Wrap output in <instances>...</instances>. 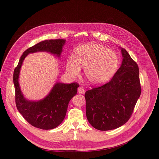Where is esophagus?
Segmentation results:
<instances>
[{"label":"esophagus","instance_id":"esophagus-1","mask_svg":"<svg viewBox=\"0 0 159 159\" xmlns=\"http://www.w3.org/2000/svg\"><path fill=\"white\" fill-rule=\"evenodd\" d=\"M84 88H83L82 87H79V88H78V92H79V93H80V94H82V93H84Z\"/></svg>","mask_w":159,"mask_h":159}]
</instances>
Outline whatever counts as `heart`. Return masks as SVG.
I'll list each match as a JSON object with an SVG mask.
<instances>
[{"label": "heart", "mask_w": 159, "mask_h": 159, "mask_svg": "<svg viewBox=\"0 0 159 159\" xmlns=\"http://www.w3.org/2000/svg\"><path fill=\"white\" fill-rule=\"evenodd\" d=\"M119 65L117 55L112 50L96 43H88L79 47L75 57H70L66 63V70L70 76L76 77L84 67V73L91 84H102L109 80Z\"/></svg>", "instance_id": "b5f03b06"}]
</instances>
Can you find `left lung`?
I'll use <instances>...</instances> for the list:
<instances>
[{"label": "left lung", "mask_w": 159, "mask_h": 159, "mask_svg": "<svg viewBox=\"0 0 159 159\" xmlns=\"http://www.w3.org/2000/svg\"><path fill=\"white\" fill-rule=\"evenodd\" d=\"M120 49L122 64L111 80L84 95L88 120L101 131L118 128L127 122L141 93L138 65L126 49Z\"/></svg>", "instance_id": "1"}]
</instances>
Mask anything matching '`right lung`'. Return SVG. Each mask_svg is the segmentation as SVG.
Instances as JSON below:
<instances>
[{
    "instance_id": "add662e5",
    "label": "right lung",
    "mask_w": 159,
    "mask_h": 159,
    "mask_svg": "<svg viewBox=\"0 0 159 159\" xmlns=\"http://www.w3.org/2000/svg\"><path fill=\"white\" fill-rule=\"evenodd\" d=\"M66 40H46L25 51L13 72L16 106L24 119L33 126L43 129H52L63 121L70 100L76 95L79 84L77 82L70 84L57 82L49 93L38 101H28L20 90L19 78L22 62L29 54L39 52L51 53L61 57Z\"/></svg>"
}]
</instances>
